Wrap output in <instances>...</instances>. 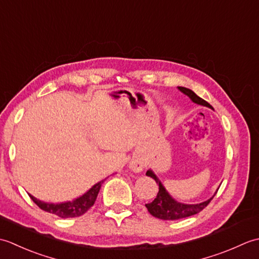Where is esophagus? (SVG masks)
Here are the masks:
<instances>
[{
  "label": "esophagus",
  "instance_id": "esophagus-1",
  "mask_svg": "<svg viewBox=\"0 0 259 259\" xmlns=\"http://www.w3.org/2000/svg\"><path fill=\"white\" fill-rule=\"evenodd\" d=\"M129 167L134 172H141L145 168V164H144V161H142L141 159L136 158V159H133V160L130 161Z\"/></svg>",
  "mask_w": 259,
  "mask_h": 259
}]
</instances>
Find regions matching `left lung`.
Listing matches in <instances>:
<instances>
[{
	"label": "left lung",
	"mask_w": 259,
	"mask_h": 259,
	"mask_svg": "<svg viewBox=\"0 0 259 259\" xmlns=\"http://www.w3.org/2000/svg\"><path fill=\"white\" fill-rule=\"evenodd\" d=\"M178 89L183 92L184 95L189 97L192 102L212 109L210 104L203 100V99H201L200 97H198L192 90L187 89L185 87H178ZM146 175L148 177H151L152 179H155L156 183L159 186V191L157 194V197L155 198V200L150 203H146V207L148 209V211H149L153 217L162 219V221H177V219L186 218V217L192 216V214L200 212L203 208L207 207L208 203L211 201L213 196L216 195V192H214V195L210 198V199L200 203H194V205L179 202L177 200H175L174 198L169 195V192L162 186L161 181L158 179V177L152 170H148Z\"/></svg>",
	"instance_id": "left-lung-1"
}]
</instances>
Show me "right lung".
<instances>
[{
	"instance_id": "obj_1",
	"label": "right lung",
	"mask_w": 259,
	"mask_h": 259,
	"mask_svg": "<svg viewBox=\"0 0 259 259\" xmlns=\"http://www.w3.org/2000/svg\"><path fill=\"white\" fill-rule=\"evenodd\" d=\"M103 181L104 180L96 184L92 188L88 190L84 195H82L81 197L76 198V199L72 201H67V202H61V203H50V202H45V201L38 200L35 197H33L31 195L30 197L31 199L42 209V210L48 211L50 213H54L61 218L79 217L81 214L87 212L93 206V203H95L97 199L99 191H100Z\"/></svg>"
}]
</instances>
